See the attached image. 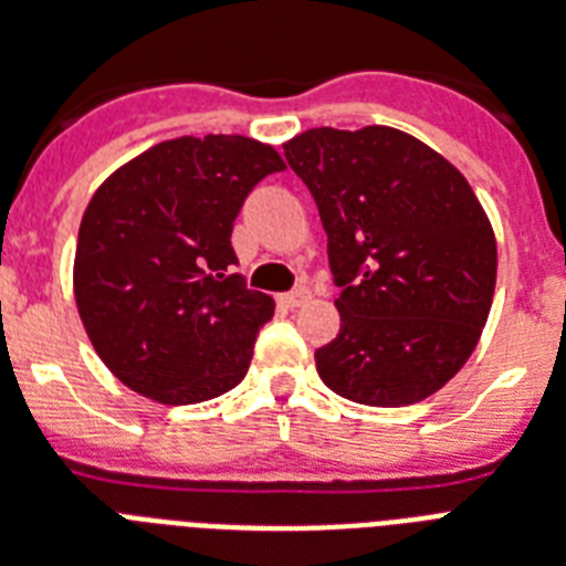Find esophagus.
Returning <instances> with one entry per match:
<instances>
[{
	"mask_svg": "<svg viewBox=\"0 0 566 566\" xmlns=\"http://www.w3.org/2000/svg\"><path fill=\"white\" fill-rule=\"evenodd\" d=\"M306 301H310V289L306 286H297V289H292V292L280 294V303H283V306H289V310H294V306H303Z\"/></svg>",
	"mask_w": 566,
	"mask_h": 566,
	"instance_id": "obj_1",
	"label": "esophagus"
}]
</instances>
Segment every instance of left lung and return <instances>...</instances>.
Instances as JSON below:
<instances>
[{"mask_svg":"<svg viewBox=\"0 0 566 566\" xmlns=\"http://www.w3.org/2000/svg\"><path fill=\"white\" fill-rule=\"evenodd\" d=\"M310 188L340 289L317 376L373 408L428 399L460 373L492 310L497 245L460 170L394 126H317L283 144Z\"/></svg>","mask_w":566,"mask_h":566,"instance_id":"obj_1","label":"left lung"}]
</instances>
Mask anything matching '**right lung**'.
Wrapping results in <instances>:
<instances>
[{
  "instance_id": "obj_1",
  "label": "right lung",
  "mask_w": 566,
  "mask_h": 566,
  "mask_svg": "<svg viewBox=\"0 0 566 566\" xmlns=\"http://www.w3.org/2000/svg\"><path fill=\"white\" fill-rule=\"evenodd\" d=\"M274 147L242 135L172 138L95 190L74 254V301L101 361L161 405L228 394L249 373L274 301L231 274L233 219Z\"/></svg>"
}]
</instances>
